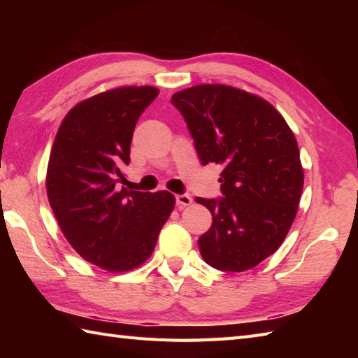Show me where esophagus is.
<instances>
[{
    "label": "esophagus",
    "instance_id": "obj_1",
    "mask_svg": "<svg viewBox=\"0 0 358 358\" xmlns=\"http://www.w3.org/2000/svg\"><path fill=\"white\" fill-rule=\"evenodd\" d=\"M175 201H177L178 206H189V204L192 203V196L187 194H181L175 196Z\"/></svg>",
    "mask_w": 358,
    "mask_h": 358
}]
</instances>
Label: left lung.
I'll list each match as a JSON object with an SVG mask.
<instances>
[{"instance_id":"left-lung-1","label":"left lung","mask_w":358,"mask_h":358,"mask_svg":"<svg viewBox=\"0 0 358 358\" xmlns=\"http://www.w3.org/2000/svg\"><path fill=\"white\" fill-rule=\"evenodd\" d=\"M171 101L201 164L223 166V199H195L212 214L199 238L203 260L227 272L254 268L281 246L299 210L305 175L291 127L271 103L232 86H192Z\"/></svg>"}]
</instances>
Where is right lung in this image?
<instances>
[{
  "instance_id": "1",
  "label": "right lung",
  "mask_w": 358,
  "mask_h": 358,
  "mask_svg": "<svg viewBox=\"0 0 358 358\" xmlns=\"http://www.w3.org/2000/svg\"><path fill=\"white\" fill-rule=\"evenodd\" d=\"M159 90L124 86L78 103L62 121L50 150L45 189L71 246L98 268L126 272L154 252L175 196L120 186L131 162L134 129Z\"/></svg>"
}]
</instances>
